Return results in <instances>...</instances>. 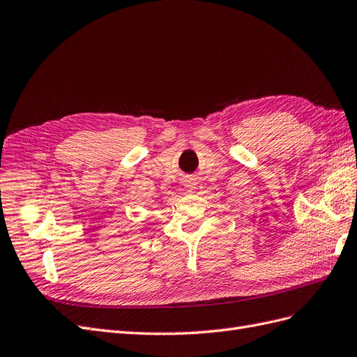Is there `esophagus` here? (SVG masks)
Masks as SVG:
<instances>
[{
    "label": "esophagus",
    "mask_w": 357,
    "mask_h": 357,
    "mask_svg": "<svg viewBox=\"0 0 357 357\" xmlns=\"http://www.w3.org/2000/svg\"><path fill=\"white\" fill-rule=\"evenodd\" d=\"M193 186H195V183L190 181V180H189V181H186V188H189V189L192 190V189H193Z\"/></svg>",
    "instance_id": "esophagus-1"
}]
</instances>
